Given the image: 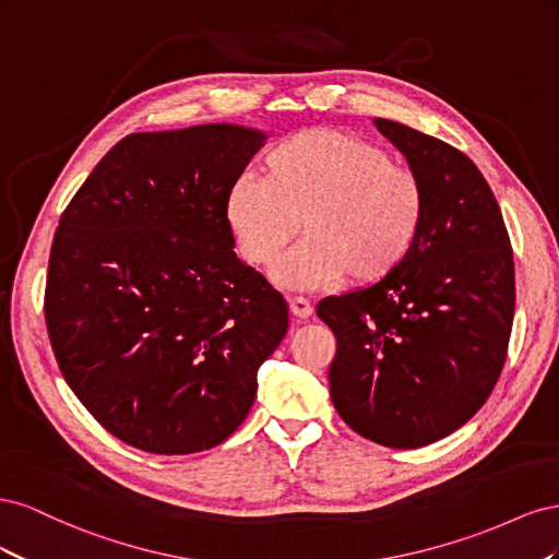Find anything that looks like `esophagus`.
<instances>
[{"mask_svg":"<svg viewBox=\"0 0 559 559\" xmlns=\"http://www.w3.org/2000/svg\"><path fill=\"white\" fill-rule=\"evenodd\" d=\"M289 310H292V314L298 317V319H308V317L314 312L312 302H310L308 298H302V296L289 298Z\"/></svg>","mask_w":559,"mask_h":559,"instance_id":"obj_1","label":"esophagus"}]
</instances>
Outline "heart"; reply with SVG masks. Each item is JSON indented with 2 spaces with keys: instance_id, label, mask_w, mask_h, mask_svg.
I'll return each instance as SVG.
<instances>
[{
  "instance_id": "heart-1",
  "label": "heart",
  "mask_w": 559,
  "mask_h": 559,
  "mask_svg": "<svg viewBox=\"0 0 559 559\" xmlns=\"http://www.w3.org/2000/svg\"><path fill=\"white\" fill-rule=\"evenodd\" d=\"M425 189L413 167L357 134L308 128L270 146L261 179L240 177L226 198V222L242 257L275 263L286 289L317 292L341 282L376 284L408 259L425 222Z\"/></svg>"
}]
</instances>
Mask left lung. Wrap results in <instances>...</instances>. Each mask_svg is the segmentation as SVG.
<instances>
[{"mask_svg": "<svg viewBox=\"0 0 559 559\" xmlns=\"http://www.w3.org/2000/svg\"><path fill=\"white\" fill-rule=\"evenodd\" d=\"M378 130L417 173L425 222L392 275L319 300L335 333L331 399L368 441L411 450L450 436L501 376L515 312L509 233L489 183L454 146L386 118Z\"/></svg>", "mask_w": 559, "mask_h": 559, "instance_id": "left-lung-1", "label": "left lung"}]
</instances>
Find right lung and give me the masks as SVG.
Listing matches in <instances>:
<instances>
[{"label":"right lung","mask_w":559,"mask_h":559,"mask_svg":"<svg viewBox=\"0 0 559 559\" xmlns=\"http://www.w3.org/2000/svg\"><path fill=\"white\" fill-rule=\"evenodd\" d=\"M265 132H134L60 216L46 277L50 347L109 433L154 454L210 450L242 425L289 329L280 292L233 251L226 198Z\"/></svg>","instance_id":"right-lung-1"}]
</instances>
